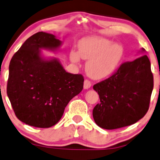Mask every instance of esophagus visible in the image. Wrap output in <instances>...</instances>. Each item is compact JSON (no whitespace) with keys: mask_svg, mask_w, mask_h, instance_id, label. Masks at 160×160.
<instances>
[{"mask_svg":"<svg viewBox=\"0 0 160 160\" xmlns=\"http://www.w3.org/2000/svg\"><path fill=\"white\" fill-rule=\"evenodd\" d=\"M91 87V82L88 80H85L84 82H83V88H84V89H89Z\"/></svg>","mask_w":160,"mask_h":160,"instance_id":"esophagus-1","label":"esophagus"}]
</instances>
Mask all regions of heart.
Masks as SVG:
<instances>
[{
  "mask_svg": "<svg viewBox=\"0 0 160 160\" xmlns=\"http://www.w3.org/2000/svg\"><path fill=\"white\" fill-rule=\"evenodd\" d=\"M124 49L119 43H113L102 37H87L79 42L78 52L72 51L69 58L79 63L80 58L88 60L86 72L94 80H102L111 75L117 69L123 58Z\"/></svg>",
  "mask_w": 160,
  "mask_h": 160,
  "instance_id": "b5f03b06",
  "label": "heart"
}]
</instances>
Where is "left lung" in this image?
<instances>
[{"instance_id":"1","label":"left lung","mask_w":160,"mask_h":160,"mask_svg":"<svg viewBox=\"0 0 160 160\" xmlns=\"http://www.w3.org/2000/svg\"><path fill=\"white\" fill-rule=\"evenodd\" d=\"M145 52L142 48L140 52ZM93 88L100 98L93 109L98 126L113 130L134 124L148 112L152 92L153 76L148 56L123 63L112 76Z\"/></svg>"}]
</instances>
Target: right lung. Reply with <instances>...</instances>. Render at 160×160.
Listing matches in <instances>:
<instances>
[{
	"instance_id": "right-lung-1",
	"label": "right lung",
	"mask_w": 160,
	"mask_h": 160,
	"mask_svg": "<svg viewBox=\"0 0 160 160\" xmlns=\"http://www.w3.org/2000/svg\"><path fill=\"white\" fill-rule=\"evenodd\" d=\"M61 44L53 34L38 32L11 59L8 97L17 118L29 126L48 128L56 124L69 101L83 90V76L67 72L58 58L41 53L58 51Z\"/></svg>"
}]
</instances>
